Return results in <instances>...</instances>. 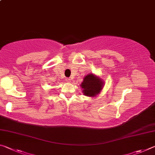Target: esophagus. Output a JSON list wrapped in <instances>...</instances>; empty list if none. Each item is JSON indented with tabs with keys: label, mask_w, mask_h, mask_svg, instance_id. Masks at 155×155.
I'll return each instance as SVG.
<instances>
[{
	"label": "esophagus",
	"mask_w": 155,
	"mask_h": 155,
	"mask_svg": "<svg viewBox=\"0 0 155 155\" xmlns=\"http://www.w3.org/2000/svg\"><path fill=\"white\" fill-rule=\"evenodd\" d=\"M65 81H66L68 83H70V81H71V79H70V78H66V79H65Z\"/></svg>",
	"instance_id": "obj_1"
}]
</instances>
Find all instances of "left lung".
I'll return each mask as SVG.
<instances>
[{
    "instance_id": "8db88e82",
    "label": "left lung",
    "mask_w": 155,
    "mask_h": 155,
    "mask_svg": "<svg viewBox=\"0 0 155 155\" xmlns=\"http://www.w3.org/2000/svg\"><path fill=\"white\" fill-rule=\"evenodd\" d=\"M103 82L101 78L96 77L92 74H88L84 78L81 84L83 88L84 95L87 96H94L98 94L103 87Z\"/></svg>"
}]
</instances>
